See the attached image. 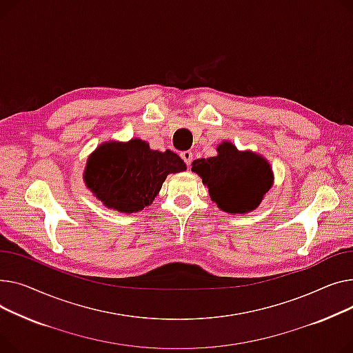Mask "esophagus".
<instances>
[{
    "label": "esophagus",
    "mask_w": 353,
    "mask_h": 353,
    "mask_svg": "<svg viewBox=\"0 0 353 353\" xmlns=\"http://www.w3.org/2000/svg\"><path fill=\"white\" fill-rule=\"evenodd\" d=\"M181 158L185 161V163L188 165H191V162H192V158H194V154L191 152V151H183V152H181Z\"/></svg>",
    "instance_id": "obj_1"
}]
</instances>
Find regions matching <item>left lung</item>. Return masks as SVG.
Wrapping results in <instances>:
<instances>
[{
  "label": "left lung",
  "mask_w": 353,
  "mask_h": 353,
  "mask_svg": "<svg viewBox=\"0 0 353 353\" xmlns=\"http://www.w3.org/2000/svg\"><path fill=\"white\" fill-rule=\"evenodd\" d=\"M216 155L192 162L208 188L211 199L228 214H248L256 210L274 185L271 163L252 151H239L231 141H222Z\"/></svg>",
  "instance_id": "obj_1"
}]
</instances>
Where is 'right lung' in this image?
<instances>
[{
    "label": "right lung",
    "mask_w": 353,
    "mask_h": 353,
    "mask_svg": "<svg viewBox=\"0 0 353 353\" xmlns=\"http://www.w3.org/2000/svg\"><path fill=\"white\" fill-rule=\"evenodd\" d=\"M186 170L172 151H155L147 141H107L88 157L84 182L107 208L134 214L150 206L170 174Z\"/></svg>",
    "instance_id": "obj_1"
}]
</instances>
